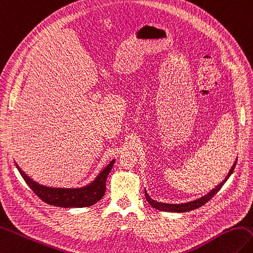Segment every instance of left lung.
Segmentation results:
<instances>
[{"label": "left lung", "mask_w": 253, "mask_h": 253, "mask_svg": "<svg viewBox=\"0 0 253 253\" xmlns=\"http://www.w3.org/2000/svg\"><path fill=\"white\" fill-rule=\"evenodd\" d=\"M236 164H237V159H236V161L234 162L233 167L231 168V170H229L227 176L223 179V182H221L220 184L217 185V186H215V188H213L210 193H208L207 195L203 196V197H201V198H198V199L193 200V201H189V203H185V204H165V203H159V201H156L154 199H151L150 196L145 190L146 200L148 201V204L151 207H154L155 209L160 210V211L183 213V212H187V211H192V210L197 209V208L203 207L205 204H207L208 201H209L213 197V196H214L218 192V190L222 188L223 185L225 184V182L229 178V176H231V174L233 173L235 167H236Z\"/></svg>", "instance_id": "1"}]
</instances>
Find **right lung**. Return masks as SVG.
Masks as SVG:
<instances>
[{
    "mask_svg": "<svg viewBox=\"0 0 253 253\" xmlns=\"http://www.w3.org/2000/svg\"><path fill=\"white\" fill-rule=\"evenodd\" d=\"M114 162L115 160H111L109 165L99 172L96 178L92 183L79 188L44 186V185L37 183L28 176L17 164L16 168L18 169L25 182L28 184V186L44 203L61 208H84L93 206L103 198L106 190V179H107L108 174L112 169Z\"/></svg>",
    "mask_w": 253,
    "mask_h": 253,
    "instance_id": "add662e5",
    "label": "right lung"
}]
</instances>
